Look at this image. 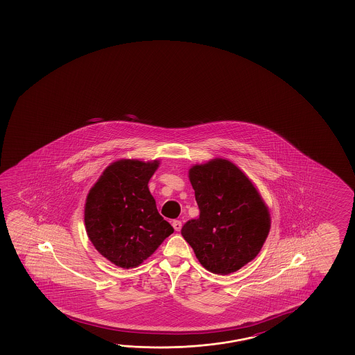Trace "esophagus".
Segmentation results:
<instances>
[{"label": "esophagus", "mask_w": 355, "mask_h": 355, "mask_svg": "<svg viewBox=\"0 0 355 355\" xmlns=\"http://www.w3.org/2000/svg\"><path fill=\"white\" fill-rule=\"evenodd\" d=\"M172 225H173V227H175V232H180V229H182V221L173 220Z\"/></svg>", "instance_id": "esophagus-1"}]
</instances>
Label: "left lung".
Masks as SVG:
<instances>
[{
  "instance_id": "8db88e82",
  "label": "left lung",
  "mask_w": 355,
  "mask_h": 355,
  "mask_svg": "<svg viewBox=\"0 0 355 355\" xmlns=\"http://www.w3.org/2000/svg\"><path fill=\"white\" fill-rule=\"evenodd\" d=\"M189 180L199 218L180 233L204 268L235 272L255 259L270 230V214L251 180L227 159L194 166Z\"/></svg>"
}]
</instances>
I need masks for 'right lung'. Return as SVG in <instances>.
Instances as JSON below:
<instances>
[{
	"label": "right lung",
	"instance_id": "right-lung-1",
	"mask_svg": "<svg viewBox=\"0 0 355 355\" xmlns=\"http://www.w3.org/2000/svg\"><path fill=\"white\" fill-rule=\"evenodd\" d=\"M157 167V161H117L87 194V236L101 255L120 268L139 266L175 232L148 191Z\"/></svg>",
	"mask_w": 355,
	"mask_h": 355
}]
</instances>
